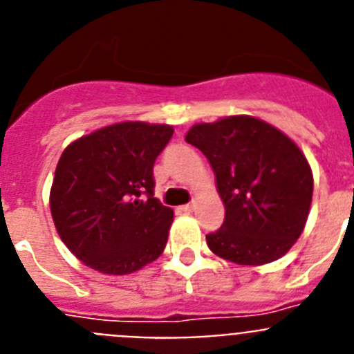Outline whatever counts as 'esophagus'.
I'll list each match as a JSON object with an SVG mask.
<instances>
[{"instance_id":"obj_1","label":"esophagus","mask_w":354,"mask_h":354,"mask_svg":"<svg viewBox=\"0 0 354 354\" xmlns=\"http://www.w3.org/2000/svg\"><path fill=\"white\" fill-rule=\"evenodd\" d=\"M193 209H195V202H189V204H186V205H180V211L183 212H192Z\"/></svg>"}]
</instances>
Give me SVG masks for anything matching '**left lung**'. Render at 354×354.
Listing matches in <instances>:
<instances>
[{
	"label": "left lung",
	"mask_w": 354,
	"mask_h": 354,
	"mask_svg": "<svg viewBox=\"0 0 354 354\" xmlns=\"http://www.w3.org/2000/svg\"><path fill=\"white\" fill-rule=\"evenodd\" d=\"M186 142L209 159L225 205L223 225L205 236L211 252L243 266L286 255L305 228L314 192L299 147L248 115L196 124Z\"/></svg>",
	"instance_id": "left-lung-1"
}]
</instances>
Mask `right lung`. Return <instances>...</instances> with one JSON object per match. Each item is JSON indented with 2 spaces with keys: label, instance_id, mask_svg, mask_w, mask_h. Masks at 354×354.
Here are the masks:
<instances>
[{
  "label": "right lung",
  "instance_id": "1",
  "mask_svg": "<svg viewBox=\"0 0 354 354\" xmlns=\"http://www.w3.org/2000/svg\"><path fill=\"white\" fill-rule=\"evenodd\" d=\"M167 124L120 122L81 136L56 165L49 205L58 236L83 264L129 274L159 257L174 211L154 196Z\"/></svg>",
  "mask_w": 354,
  "mask_h": 354
}]
</instances>
